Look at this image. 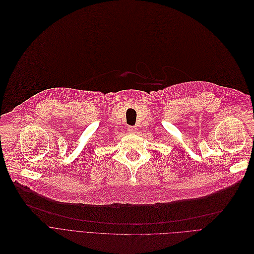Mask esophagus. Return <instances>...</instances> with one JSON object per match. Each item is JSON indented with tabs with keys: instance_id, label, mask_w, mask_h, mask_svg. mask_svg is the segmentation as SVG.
Masks as SVG:
<instances>
[{
	"instance_id": "obj_1",
	"label": "esophagus",
	"mask_w": 254,
	"mask_h": 254,
	"mask_svg": "<svg viewBox=\"0 0 254 254\" xmlns=\"http://www.w3.org/2000/svg\"><path fill=\"white\" fill-rule=\"evenodd\" d=\"M127 131L129 132V133H135V132H136V128H135L134 126H129V127L127 128Z\"/></svg>"
}]
</instances>
